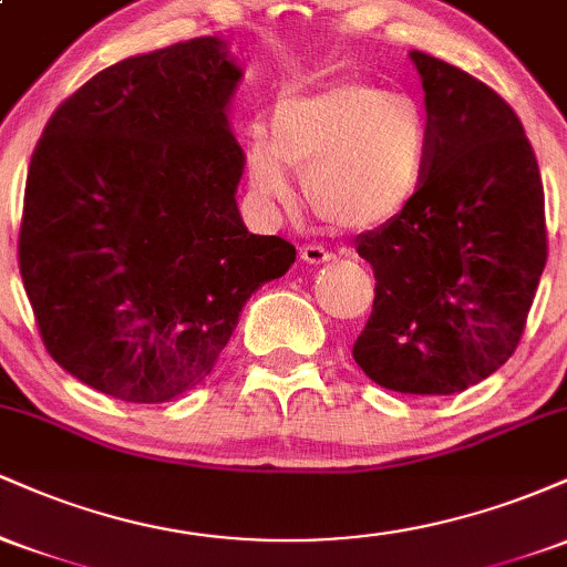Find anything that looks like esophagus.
Instances as JSON below:
<instances>
[{"label":"esophagus","mask_w":567,"mask_h":567,"mask_svg":"<svg viewBox=\"0 0 567 567\" xmlns=\"http://www.w3.org/2000/svg\"><path fill=\"white\" fill-rule=\"evenodd\" d=\"M330 252L324 250L322 245H306L301 247V261L303 264H311V266H320V264H328L330 261Z\"/></svg>","instance_id":"34e87169"}]
</instances>
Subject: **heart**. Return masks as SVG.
Here are the masks:
<instances>
[{"instance_id":"obj_1","label":"heart","mask_w":567,"mask_h":567,"mask_svg":"<svg viewBox=\"0 0 567 567\" xmlns=\"http://www.w3.org/2000/svg\"><path fill=\"white\" fill-rule=\"evenodd\" d=\"M432 125L419 101L368 80L279 97L269 130L247 143V186L266 207L288 205L292 175L317 218L336 229L389 224L424 181Z\"/></svg>"}]
</instances>
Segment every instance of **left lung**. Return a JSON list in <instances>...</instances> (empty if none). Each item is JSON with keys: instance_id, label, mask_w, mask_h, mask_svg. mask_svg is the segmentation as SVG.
I'll use <instances>...</instances> for the list:
<instances>
[{"instance_id": "8db88e82", "label": "left lung", "mask_w": 567, "mask_h": 567, "mask_svg": "<svg viewBox=\"0 0 567 567\" xmlns=\"http://www.w3.org/2000/svg\"><path fill=\"white\" fill-rule=\"evenodd\" d=\"M432 143L400 216L357 237L373 266L357 365L402 394H455L504 365L546 264L544 186L523 122L496 90L413 50Z\"/></svg>"}]
</instances>
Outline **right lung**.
<instances>
[{
	"instance_id": "add662e5",
	"label": "right lung",
	"mask_w": 567,
	"mask_h": 567,
	"mask_svg": "<svg viewBox=\"0 0 567 567\" xmlns=\"http://www.w3.org/2000/svg\"><path fill=\"white\" fill-rule=\"evenodd\" d=\"M243 69L197 37L97 71L50 116L18 264L50 357L95 392L167 402L210 373L296 247L250 234L226 103Z\"/></svg>"
}]
</instances>
